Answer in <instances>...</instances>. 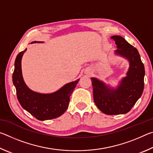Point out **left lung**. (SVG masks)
I'll list each match as a JSON object with an SVG mask.
<instances>
[{"label":"left lung","instance_id":"left-lung-1","mask_svg":"<svg viewBox=\"0 0 153 153\" xmlns=\"http://www.w3.org/2000/svg\"><path fill=\"white\" fill-rule=\"evenodd\" d=\"M117 49L115 55L125 58L129 62L126 76L114 88L96 77H91L93 96L97 107L107 115L126 114L133 107L144 90L145 75L144 64L138 50L123 37L113 36Z\"/></svg>","mask_w":153,"mask_h":153}]
</instances>
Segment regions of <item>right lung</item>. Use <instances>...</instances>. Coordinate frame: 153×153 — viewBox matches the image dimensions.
<instances>
[{
  "label": "right lung",
  "instance_id": "right-lung-1",
  "mask_svg": "<svg viewBox=\"0 0 153 153\" xmlns=\"http://www.w3.org/2000/svg\"><path fill=\"white\" fill-rule=\"evenodd\" d=\"M33 43H43L33 41ZM27 51L18 54L15 61L13 82L16 88L17 99L22 107L37 120L45 121L59 117L69 107L70 96L79 79L67 83L57 91L49 94L36 92L28 87L24 82L22 71V56Z\"/></svg>",
  "mask_w": 153,
  "mask_h": 153
}]
</instances>
